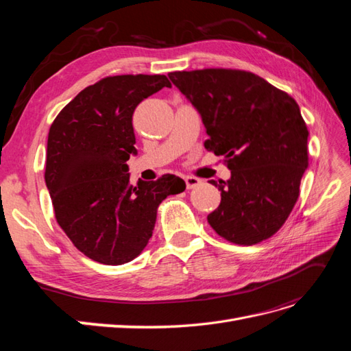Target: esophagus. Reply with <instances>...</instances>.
Instances as JSON below:
<instances>
[{"instance_id":"obj_1","label":"esophagus","mask_w":351,"mask_h":351,"mask_svg":"<svg viewBox=\"0 0 351 351\" xmlns=\"http://www.w3.org/2000/svg\"><path fill=\"white\" fill-rule=\"evenodd\" d=\"M184 182H186V187L187 189H195V187H197L202 183L199 178H196L193 176H186L184 177Z\"/></svg>"}]
</instances>
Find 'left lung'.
I'll use <instances>...</instances> for the list:
<instances>
[{
	"mask_svg": "<svg viewBox=\"0 0 351 351\" xmlns=\"http://www.w3.org/2000/svg\"><path fill=\"white\" fill-rule=\"evenodd\" d=\"M200 114L205 149L226 158L231 177L209 226L226 240L252 246L274 236L294 208L307 168V127L297 102L256 74L205 69L169 73Z\"/></svg>",
	"mask_w": 351,
	"mask_h": 351,
	"instance_id": "left-lung-1",
	"label": "left lung"
}]
</instances>
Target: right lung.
Here are the masks:
<instances>
[{
    "label": "right lung",
    "mask_w": 351,
    "mask_h": 351,
    "mask_svg": "<svg viewBox=\"0 0 351 351\" xmlns=\"http://www.w3.org/2000/svg\"><path fill=\"white\" fill-rule=\"evenodd\" d=\"M162 88H171L164 74L105 77L51 124L45 183L56 218L92 261L123 265L139 256L152 237L158 205L184 192V180L173 174L130 184L127 161L137 154L133 112Z\"/></svg>",
    "instance_id": "1"
}]
</instances>
